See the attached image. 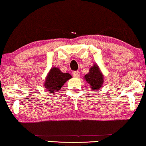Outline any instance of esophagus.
<instances>
[{
  "label": "esophagus",
  "mask_w": 146,
  "mask_h": 146,
  "mask_svg": "<svg viewBox=\"0 0 146 146\" xmlns=\"http://www.w3.org/2000/svg\"><path fill=\"white\" fill-rule=\"evenodd\" d=\"M80 75V72H79V71H74V72L73 73V76L74 77H79Z\"/></svg>",
  "instance_id": "1"
}]
</instances>
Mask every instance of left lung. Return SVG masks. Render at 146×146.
Returning <instances> with one entry per match:
<instances>
[{
  "instance_id": "left-lung-1",
  "label": "left lung",
  "mask_w": 146,
  "mask_h": 146,
  "mask_svg": "<svg viewBox=\"0 0 146 146\" xmlns=\"http://www.w3.org/2000/svg\"><path fill=\"white\" fill-rule=\"evenodd\" d=\"M103 75L96 65L91 67L89 73L84 76L86 81L90 84L92 90H96L102 86L104 82Z\"/></svg>"
}]
</instances>
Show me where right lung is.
<instances>
[{
  "mask_svg": "<svg viewBox=\"0 0 146 146\" xmlns=\"http://www.w3.org/2000/svg\"><path fill=\"white\" fill-rule=\"evenodd\" d=\"M71 78L69 73H64L57 67H53L50 71L44 82L45 88L50 92L56 93L59 91L67 80Z\"/></svg>",
  "mask_w": 146,
  "mask_h": 146,
  "instance_id": "1",
  "label": "right lung"
}]
</instances>
